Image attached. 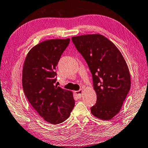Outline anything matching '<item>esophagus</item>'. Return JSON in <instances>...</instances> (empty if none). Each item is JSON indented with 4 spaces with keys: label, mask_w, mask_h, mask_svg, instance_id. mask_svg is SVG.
Returning <instances> with one entry per match:
<instances>
[{
    "label": "esophagus",
    "mask_w": 148,
    "mask_h": 148,
    "mask_svg": "<svg viewBox=\"0 0 148 148\" xmlns=\"http://www.w3.org/2000/svg\"><path fill=\"white\" fill-rule=\"evenodd\" d=\"M82 93H83V90L82 89H80L79 90H77V91H75V94H76L77 97L79 98L82 97Z\"/></svg>",
    "instance_id": "esophagus-1"
}]
</instances>
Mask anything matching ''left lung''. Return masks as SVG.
Here are the masks:
<instances>
[{
	"label": "left lung",
	"mask_w": 148,
	"mask_h": 148,
	"mask_svg": "<svg viewBox=\"0 0 148 148\" xmlns=\"http://www.w3.org/2000/svg\"><path fill=\"white\" fill-rule=\"evenodd\" d=\"M72 41L87 62L97 96L94 116L109 120L119 113L131 87L127 64L116 47L100 34L73 37Z\"/></svg>",
	"instance_id": "8db88e82"
}]
</instances>
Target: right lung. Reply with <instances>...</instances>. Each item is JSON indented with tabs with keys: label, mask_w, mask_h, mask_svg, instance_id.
Wrapping results in <instances>:
<instances>
[{
	"label": "right lung",
	"mask_w": 148,
	"mask_h": 148,
	"mask_svg": "<svg viewBox=\"0 0 148 148\" xmlns=\"http://www.w3.org/2000/svg\"><path fill=\"white\" fill-rule=\"evenodd\" d=\"M70 39L40 42L28 52L23 70V87L26 97L45 120L58 124L69 117L75 101L71 91L54 85L56 69Z\"/></svg>",
	"instance_id": "add662e5"
}]
</instances>
